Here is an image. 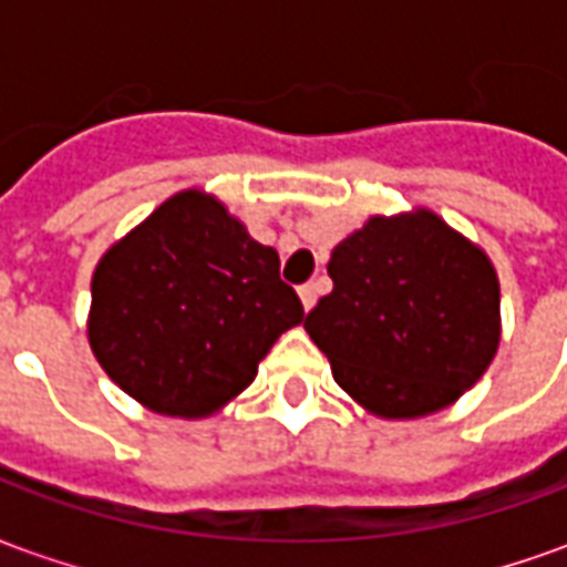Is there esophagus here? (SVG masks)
<instances>
[{"instance_id": "1", "label": "esophagus", "mask_w": 567, "mask_h": 567, "mask_svg": "<svg viewBox=\"0 0 567 567\" xmlns=\"http://www.w3.org/2000/svg\"><path fill=\"white\" fill-rule=\"evenodd\" d=\"M300 300H303V309L316 307V300H319V285L316 282L300 285Z\"/></svg>"}]
</instances>
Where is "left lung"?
<instances>
[{
    "instance_id": "8db88e82",
    "label": "left lung",
    "mask_w": 567,
    "mask_h": 567,
    "mask_svg": "<svg viewBox=\"0 0 567 567\" xmlns=\"http://www.w3.org/2000/svg\"><path fill=\"white\" fill-rule=\"evenodd\" d=\"M333 291L303 328L333 380L385 419H416L467 392L498 349V276L431 212L370 218L333 248Z\"/></svg>"
}]
</instances>
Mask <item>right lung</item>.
Segmentation results:
<instances>
[{"label": "right lung", "instance_id": "add662e5", "mask_svg": "<svg viewBox=\"0 0 567 567\" xmlns=\"http://www.w3.org/2000/svg\"><path fill=\"white\" fill-rule=\"evenodd\" d=\"M87 337L112 380L166 416H209L246 389L303 303L218 199L185 190L105 251Z\"/></svg>", "mask_w": 567, "mask_h": 567}]
</instances>
